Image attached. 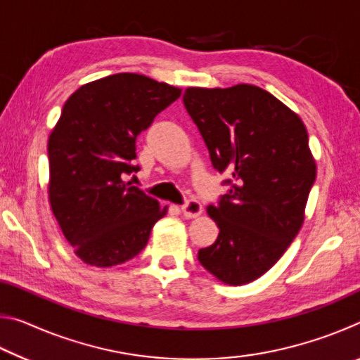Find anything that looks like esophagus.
<instances>
[{"mask_svg": "<svg viewBox=\"0 0 360 360\" xmlns=\"http://www.w3.org/2000/svg\"><path fill=\"white\" fill-rule=\"evenodd\" d=\"M181 211L184 212L186 217H197V216L202 214L203 206H202V203L198 202V200L191 198V200H187V202L181 206Z\"/></svg>", "mask_w": 360, "mask_h": 360, "instance_id": "1", "label": "esophagus"}]
</instances>
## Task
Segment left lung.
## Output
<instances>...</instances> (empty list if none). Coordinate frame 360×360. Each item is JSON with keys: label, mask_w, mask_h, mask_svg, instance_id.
<instances>
[{"label": "left lung", "mask_w": 360, "mask_h": 360, "mask_svg": "<svg viewBox=\"0 0 360 360\" xmlns=\"http://www.w3.org/2000/svg\"><path fill=\"white\" fill-rule=\"evenodd\" d=\"M229 191L210 205L219 235L198 260L219 281L243 285L276 264L300 230L316 179L302 119L266 90L188 87L182 96Z\"/></svg>", "instance_id": "left-lung-1"}]
</instances>
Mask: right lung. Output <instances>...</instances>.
Segmentation results:
<instances>
[{
  "label": "right lung",
  "instance_id": "right-lung-1",
  "mask_svg": "<svg viewBox=\"0 0 360 360\" xmlns=\"http://www.w3.org/2000/svg\"><path fill=\"white\" fill-rule=\"evenodd\" d=\"M181 89L119 72L77 89L47 143L49 200L65 238L87 265L130 260L148 245L167 206L125 182L138 172L136 138Z\"/></svg>",
  "mask_w": 360,
  "mask_h": 360
}]
</instances>
